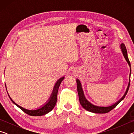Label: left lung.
<instances>
[{
  "label": "left lung",
  "mask_w": 134,
  "mask_h": 134,
  "mask_svg": "<svg viewBox=\"0 0 134 134\" xmlns=\"http://www.w3.org/2000/svg\"><path fill=\"white\" fill-rule=\"evenodd\" d=\"M120 48L121 49V51L122 54H123V55L125 59L126 62L128 63L129 66L130 67V77H129V83L128 85V87L126 88V90L125 93L123 95L121 99H120L118 101H117L115 103L112 104V105L110 106H97L95 105L94 104L90 102L89 100H87L86 99V97L85 96V94H84V92L82 88V86H81V84L80 83V81L79 80V79H76V83H77V92H78V94H79V101H80V105L81 106L85 109L86 110L89 111V112H91L93 113H106L109 112H110L111 110H112L113 108H115L116 106L118 105V104L121 102L123 100L127 94V93L128 92L129 87H130V77L131 74V64L130 62V60L128 59V54H127V51L126 48L125 47V45L124 44V43H122V44L120 45Z\"/></svg>",
  "instance_id": "8db88e82"
}]
</instances>
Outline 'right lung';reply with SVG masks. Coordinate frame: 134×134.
<instances>
[{"label": "right lung", "mask_w": 134, "mask_h": 134, "mask_svg": "<svg viewBox=\"0 0 134 134\" xmlns=\"http://www.w3.org/2000/svg\"><path fill=\"white\" fill-rule=\"evenodd\" d=\"M64 76H63L62 77L59 79L57 81L55 85H54L53 92H52V93L51 94L50 97H49V99L44 104V105H42L41 106H40L39 108H38L37 109H35V110L27 109H25L23 107H22L21 106L18 105V104L16 103L15 102L11 99V97H10L9 95L8 92L7 93L8 94L9 97V98L11 100V101H12L16 106H17L18 108L21 109L22 111H24L25 113H26V114L31 115V116H42V115L47 114V113H48V112H50V111H51L53 109L54 106H55V104L57 103V93H58L59 86H60L61 83H62V81L64 80ZM5 86L6 89V85H5ZM6 90H7V89H6Z\"/></svg>", "instance_id": "obj_1"}]
</instances>
